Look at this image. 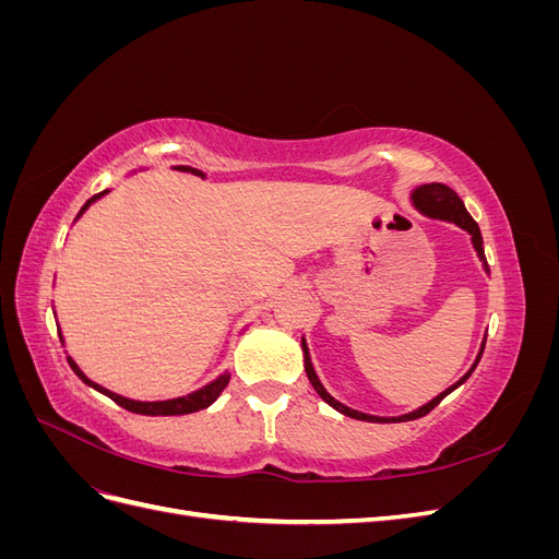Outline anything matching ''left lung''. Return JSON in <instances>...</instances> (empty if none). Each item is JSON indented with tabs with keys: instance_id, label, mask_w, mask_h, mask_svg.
<instances>
[{
	"instance_id": "left-lung-1",
	"label": "left lung",
	"mask_w": 559,
	"mask_h": 559,
	"mask_svg": "<svg viewBox=\"0 0 559 559\" xmlns=\"http://www.w3.org/2000/svg\"><path fill=\"white\" fill-rule=\"evenodd\" d=\"M411 198H413V205H415V210H419V212L425 214V216H429V218H441V222H450V224H456L460 228H464V230L471 235L473 249L478 251V259L483 261L485 273H489L487 261H485V249H483V235H480V228H478V224H476V222H473V216L466 212L462 198L456 195V193L450 189V186H445V183H421V186H417V189L411 193ZM300 345H302V359H306V373H308V380H310V382H312V386H314V392H317L321 399H324V401L331 405V408H335L337 413H343V415L354 417V419H361V421H378V425H389V421H411V419L425 417L427 413H431V411L436 408V405L441 403L448 394H452L456 386L464 384V382L468 380V376L473 373V370H476V366H478V361H480V357H483V349H485V341H483L480 352H478V357H476V361H473V366H471L468 373H466L462 380H456L452 386H448L445 392H441V394H438L436 399H431L429 403L419 405L417 411H413V413H405V415H399V417H378V415L359 413V411L349 408V405H345V403H341V401H335V399L326 392L324 384L319 382V378H317V373H314V366H312V359H310V352H308L306 337H302Z\"/></svg>"
}]
</instances>
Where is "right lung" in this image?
<instances>
[{"instance_id":"1","label":"right lung","mask_w":559,"mask_h":559,"mask_svg":"<svg viewBox=\"0 0 559 559\" xmlns=\"http://www.w3.org/2000/svg\"><path fill=\"white\" fill-rule=\"evenodd\" d=\"M175 170H179V173H191V175H198V177L205 179V175H202L200 170H195V167H189V165H177ZM105 193H109V191H103V193L93 195V198L86 202V205L81 207L79 216H81L83 212H86L95 200L103 198ZM79 216H76V218H79ZM60 343H62V335H60ZM67 361H70L74 373H76L83 382H86L88 386H93L95 392L109 396L114 403L121 405V408H126V411H130V413H138V415H189V413H198V411H202V408H210V405L218 399V394L224 392L228 380H230V376L224 373V376H218L216 380H212L210 384L200 386V389H195V392L186 394V396H179V399H167V401H132V399H126V396H121V394L109 392V389H105L103 384H97V382L88 380L86 373H83V370L76 366V361H74L72 357H67Z\"/></svg>"}]
</instances>
